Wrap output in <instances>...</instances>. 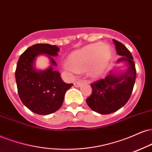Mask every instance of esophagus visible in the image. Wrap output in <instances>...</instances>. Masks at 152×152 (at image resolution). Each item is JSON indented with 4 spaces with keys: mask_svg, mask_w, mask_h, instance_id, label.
<instances>
[{
    "mask_svg": "<svg viewBox=\"0 0 152 152\" xmlns=\"http://www.w3.org/2000/svg\"><path fill=\"white\" fill-rule=\"evenodd\" d=\"M74 85L75 87H79L80 86H81V83H80L79 81H76V82H74Z\"/></svg>",
    "mask_w": 152,
    "mask_h": 152,
    "instance_id": "esophagus-1",
    "label": "esophagus"
}]
</instances>
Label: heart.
I'll return each mask as SVG.
<instances>
[{
    "mask_svg": "<svg viewBox=\"0 0 152 152\" xmlns=\"http://www.w3.org/2000/svg\"><path fill=\"white\" fill-rule=\"evenodd\" d=\"M112 57V50L107 45L97 42L86 45L74 51L68 57L69 64H64L62 69L69 73L85 70L89 76L97 78L107 68Z\"/></svg>",
    "mask_w": 152,
    "mask_h": 152,
    "instance_id": "1",
    "label": "heart"
}]
</instances>
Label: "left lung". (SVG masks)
Segmentation results:
<instances>
[{
    "mask_svg": "<svg viewBox=\"0 0 152 152\" xmlns=\"http://www.w3.org/2000/svg\"><path fill=\"white\" fill-rule=\"evenodd\" d=\"M113 41L117 54L121 56L117 63L123 64L125 70L119 73L111 70L104 79L91 83L92 94L86 99L90 108L101 115L115 112L127 103L136 79L135 64L131 53L121 42L115 39Z\"/></svg>",
    "mask_w": 152,
    "mask_h": 152,
    "instance_id": "1",
    "label": "left lung"
}]
</instances>
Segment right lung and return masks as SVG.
I'll use <instances>...</instances> for the list:
<instances>
[{"label":"right lung","mask_w":152,"mask_h":152,"mask_svg":"<svg viewBox=\"0 0 152 152\" xmlns=\"http://www.w3.org/2000/svg\"><path fill=\"white\" fill-rule=\"evenodd\" d=\"M59 49L56 45L36 44L27 48L18 59L15 70L18 92L21 101L36 114H52L61 107L67 90L72 83H66L59 72L54 70L56 63L53 58ZM46 55L50 66L45 70L35 68L36 58Z\"/></svg>","instance_id":"1"}]
</instances>
